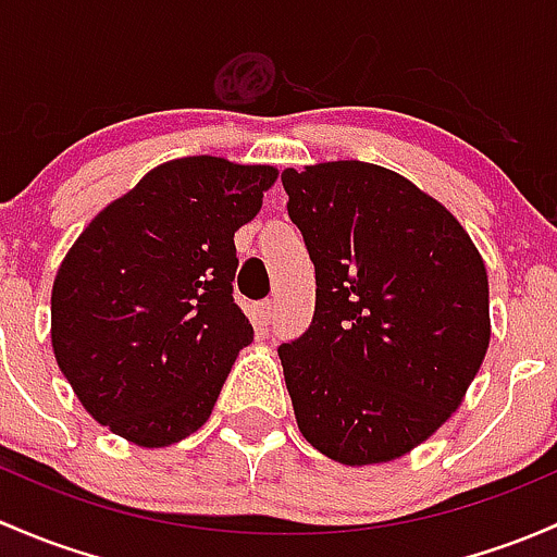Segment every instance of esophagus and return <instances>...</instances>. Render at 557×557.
Here are the masks:
<instances>
[{
    "mask_svg": "<svg viewBox=\"0 0 557 557\" xmlns=\"http://www.w3.org/2000/svg\"><path fill=\"white\" fill-rule=\"evenodd\" d=\"M273 311H276V302H273V300H262L260 306H257V319H260L262 326L271 324Z\"/></svg>",
    "mask_w": 557,
    "mask_h": 557,
    "instance_id": "obj_1",
    "label": "esophagus"
}]
</instances>
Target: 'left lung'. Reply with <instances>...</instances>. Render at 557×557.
I'll list each match as a JSON object with an SVG mask.
<instances>
[{
	"label": "left lung",
	"mask_w": 557,
	"mask_h": 557,
	"mask_svg": "<svg viewBox=\"0 0 557 557\" xmlns=\"http://www.w3.org/2000/svg\"><path fill=\"white\" fill-rule=\"evenodd\" d=\"M317 271L308 330L278 346L297 426L348 467L405 456L461 405L488 351V276L445 206L362 160L284 169Z\"/></svg>",
	"instance_id": "8db88e82"
}]
</instances>
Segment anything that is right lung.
<instances>
[{"mask_svg":"<svg viewBox=\"0 0 557 557\" xmlns=\"http://www.w3.org/2000/svg\"><path fill=\"white\" fill-rule=\"evenodd\" d=\"M273 180L271 165L171 160L74 240L50 297V337L101 426L163 448L211 416L238 351L255 341L233 300V236Z\"/></svg>","mask_w":557,"mask_h":557,"instance_id":"obj_1","label":"right lung"}]
</instances>
